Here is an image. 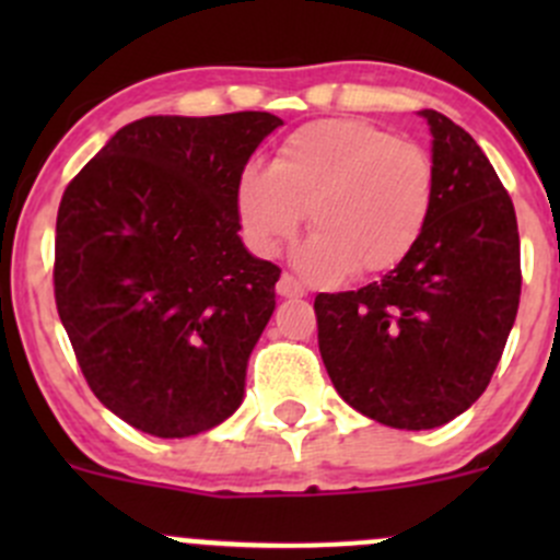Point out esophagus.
<instances>
[{
  "instance_id": "esophagus-1",
  "label": "esophagus",
  "mask_w": 560,
  "mask_h": 560,
  "mask_svg": "<svg viewBox=\"0 0 560 560\" xmlns=\"http://www.w3.org/2000/svg\"><path fill=\"white\" fill-rule=\"evenodd\" d=\"M276 292H279L281 298H303V295H306V284H303L298 276L281 273L279 284H276Z\"/></svg>"
}]
</instances>
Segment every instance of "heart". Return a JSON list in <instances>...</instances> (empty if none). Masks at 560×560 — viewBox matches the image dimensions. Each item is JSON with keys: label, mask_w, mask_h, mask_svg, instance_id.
<instances>
[{"label": "heart", "mask_w": 560, "mask_h": 560, "mask_svg": "<svg viewBox=\"0 0 560 560\" xmlns=\"http://www.w3.org/2000/svg\"><path fill=\"white\" fill-rule=\"evenodd\" d=\"M436 200V171L422 145L360 118L303 124L270 167H246L235 208L265 254L290 244L308 213L314 273L376 276L409 257Z\"/></svg>", "instance_id": "1"}]
</instances>
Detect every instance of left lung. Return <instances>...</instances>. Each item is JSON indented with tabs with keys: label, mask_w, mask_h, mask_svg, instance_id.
I'll return each instance as SVG.
<instances>
[{
	"label": "left lung",
	"mask_w": 560,
	"mask_h": 560,
	"mask_svg": "<svg viewBox=\"0 0 560 560\" xmlns=\"http://www.w3.org/2000/svg\"><path fill=\"white\" fill-rule=\"evenodd\" d=\"M436 200L425 233L385 279L314 301L332 387L360 415L428 431L490 385L521 303V235L510 191L477 140L422 110Z\"/></svg>",
	"instance_id": "left-lung-1"
}]
</instances>
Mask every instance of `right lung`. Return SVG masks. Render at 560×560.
I'll return each instance as SVG.
<instances>
[{"mask_svg":"<svg viewBox=\"0 0 560 560\" xmlns=\"http://www.w3.org/2000/svg\"><path fill=\"white\" fill-rule=\"evenodd\" d=\"M279 116H145L67 184L56 312L100 400L138 431H211L244 400L281 268L238 238L235 184Z\"/></svg>","mask_w":560,"mask_h":560,"instance_id":"1","label":"right lung"}]
</instances>
